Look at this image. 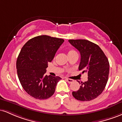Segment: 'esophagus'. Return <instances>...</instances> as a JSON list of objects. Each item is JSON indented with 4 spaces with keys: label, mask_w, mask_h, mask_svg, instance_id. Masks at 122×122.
Here are the masks:
<instances>
[{
    "label": "esophagus",
    "mask_w": 122,
    "mask_h": 122,
    "mask_svg": "<svg viewBox=\"0 0 122 122\" xmlns=\"http://www.w3.org/2000/svg\"><path fill=\"white\" fill-rule=\"evenodd\" d=\"M66 81H68V83H69V84L72 83V82H73V80L68 79V78H66Z\"/></svg>",
    "instance_id": "esophagus-1"
}]
</instances>
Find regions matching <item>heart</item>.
Listing matches in <instances>:
<instances>
[{"mask_svg":"<svg viewBox=\"0 0 122 122\" xmlns=\"http://www.w3.org/2000/svg\"><path fill=\"white\" fill-rule=\"evenodd\" d=\"M68 56H71L72 55V54H75V53H77L76 51H75V50H69V51H68Z\"/></svg>","mask_w":122,"mask_h":122,"instance_id":"b5f03b06","label":"heart"}]
</instances>
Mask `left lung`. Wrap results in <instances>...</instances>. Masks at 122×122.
Returning a JSON list of instances; mask_svg holds the SVG:
<instances>
[{
  "label": "left lung",
  "instance_id": "8db88e82",
  "mask_svg": "<svg viewBox=\"0 0 122 122\" xmlns=\"http://www.w3.org/2000/svg\"><path fill=\"white\" fill-rule=\"evenodd\" d=\"M69 42L80 53L79 70L88 76V80L81 82L79 90L72 92V95L80 101H91L106 87L110 69L108 60L100 47L92 42L85 40H69Z\"/></svg>",
  "mask_w": 122,
  "mask_h": 122
}]
</instances>
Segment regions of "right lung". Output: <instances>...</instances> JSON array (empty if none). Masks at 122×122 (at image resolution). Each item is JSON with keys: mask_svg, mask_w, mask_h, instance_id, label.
<instances>
[{"mask_svg": "<svg viewBox=\"0 0 122 122\" xmlns=\"http://www.w3.org/2000/svg\"><path fill=\"white\" fill-rule=\"evenodd\" d=\"M64 42L63 39L40 36L22 47L16 60L18 76L24 90L35 99H46L54 94L61 77L45 73L47 63L52 61Z\"/></svg>", "mask_w": 122, "mask_h": 122, "instance_id": "obj_1", "label": "right lung"}]
</instances>
